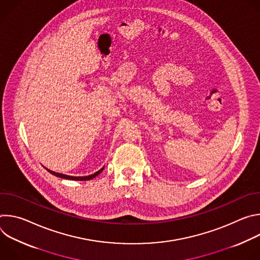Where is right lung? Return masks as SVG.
<instances>
[{
	"mask_svg": "<svg viewBox=\"0 0 260 260\" xmlns=\"http://www.w3.org/2000/svg\"><path fill=\"white\" fill-rule=\"evenodd\" d=\"M50 174L56 176V177H59V178H62V179H69V180H76V181H87V180H91L93 179L94 177H96L99 174H101L104 170V168H102L101 170H99L98 172H95L94 174H91L89 176H83V177H74V176H68V175H63V174H59V173H55L53 171H50L48 169H46Z\"/></svg>",
	"mask_w": 260,
	"mask_h": 260,
	"instance_id": "1",
	"label": "right lung"
}]
</instances>
